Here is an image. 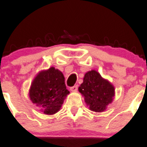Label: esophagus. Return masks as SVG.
<instances>
[{
	"label": "esophagus",
	"instance_id": "esophagus-1",
	"mask_svg": "<svg viewBox=\"0 0 147 147\" xmlns=\"http://www.w3.org/2000/svg\"><path fill=\"white\" fill-rule=\"evenodd\" d=\"M78 89V85L77 84H75L74 86H73V87H70V90H71V91H76Z\"/></svg>",
	"mask_w": 147,
	"mask_h": 147
}]
</instances>
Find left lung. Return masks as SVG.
Wrapping results in <instances>:
<instances>
[{
  "label": "left lung",
  "mask_w": 147,
  "mask_h": 147,
  "mask_svg": "<svg viewBox=\"0 0 147 147\" xmlns=\"http://www.w3.org/2000/svg\"><path fill=\"white\" fill-rule=\"evenodd\" d=\"M79 91L84 96L90 109L95 112L104 111L111 103L114 95V88L111 83L103 79L100 74L94 70L86 73Z\"/></svg>",
  "instance_id": "obj_1"
}]
</instances>
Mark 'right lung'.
<instances>
[{
	"instance_id": "add662e5",
	"label": "right lung",
	"mask_w": 147,
	"mask_h": 147,
	"mask_svg": "<svg viewBox=\"0 0 147 147\" xmlns=\"http://www.w3.org/2000/svg\"><path fill=\"white\" fill-rule=\"evenodd\" d=\"M68 93L62 72L52 67L36 76L30 90V98L33 103L44 108V114H54L60 110Z\"/></svg>"
}]
</instances>
